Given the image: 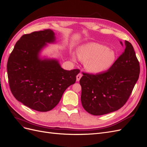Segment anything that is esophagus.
I'll return each instance as SVG.
<instances>
[{
    "label": "esophagus",
    "mask_w": 147,
    "mask_h": 147,
    "mask_svg": "<svg viewBox=\"0 0 147 147\" xmlns=\"http://www.w3.org/2000/svg\"><path fill=\"white\" fill-rule=\"evenodd\" d=\"M82 77V74L81 73H79L77 75V81L78 82L80 80L81 77Z\"/></svg>",
    "instance_id": "1"
}]
</instances>
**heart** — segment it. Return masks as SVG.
Segmentation results:
<instances>
[{
  "instance_id": "heart-1",
  "label": "heart",
  "mask_w": 147,
  "mask_h": 147,
  "mask_svg": "<svg viewBox=\"0 0 147 147\" xmlns=\"http://www.w3.org/2000/svg\"><path fill=\"white\" fill-rule=\"evenodd\" d=\"M78 58L85 63L88 72L98 74L106 72L113 64L115 53L108 47L97 43H89L80 47Z\"/></svg>"
}]
</instances>
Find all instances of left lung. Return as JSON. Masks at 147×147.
Wrapping results in <instances>:
<instances>
[{"label": "left lung", "mask_w": 147, "mask_h": 147, "mask_svg": "<svg viewBox=\"0 0 147 147\" xmlns=\"http://www.w3.org/2000/svg\"><path fill=\"white\" fill-rule=\"evenodd\" d=\"M124 45V51L106 72H83L80 80L81 100L89 113L102 115L115 112L129 98L139 79L140 65L132 44L125 40Z\"/></svg>", "instance_id": "left-lung-1"}]
</instances>
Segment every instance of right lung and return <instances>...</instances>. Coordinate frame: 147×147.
Returning a JSON list of instances; mask_svg holds the SVG:
<instances>
[{"label":"right lung","instance_id":"obj_1","mask_svg":"<svg viewBox=\"0 0 147 147\" xmlns=\"http://www.w3.org/2000/svg\"><path fill=\"white\" fill-rule=\"evenodd\" d=\"M55 40L50 29L24 34L16 43L7 63L11 92L31 109L48 112L58 104L65 90L76 82L79 69L66 70L56 60H41L38 53Z\"/></svg>","mask_w":147,"mask_h":147}]
</instances>
